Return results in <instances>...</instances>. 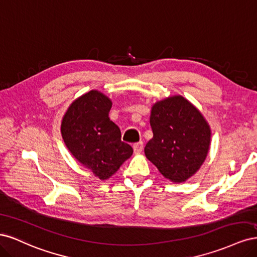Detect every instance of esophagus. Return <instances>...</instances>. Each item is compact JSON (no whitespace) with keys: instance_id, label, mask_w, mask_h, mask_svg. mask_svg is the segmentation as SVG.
Instances as JSON below:
<instances>
[{"instance_id":"esophagus-1","label":"esophagus","mask_w":257,"mask_h":257,"mask_svg":"<svg viewBox=\"0 0 257 257\" xmlns=\"http://www.w3.org/2000/svg\"><path fill=\"white\" fill-rule=\"evenodd\" d=\"M133 149H134V152L135 153H141L144 149V144L143 142H139V143H136L133 145Z\"/></svg>"}]
</instances>
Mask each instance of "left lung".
<instances>
[{"instance_id":"obj_1","label":"left lung","mask_w":257,"mask_h":257,"mask_svg":"<svg viewBox=\"0 0 257 257\" xmlns=\"http://www.w3.org/2000/svg\"><path fill=\"white\" fill-rule=\"evenodd\" d=\"M153 137L147 159L173 182H184L203 164L210 145L208 123L188 99L177 95L155 103L150 115Z\"/></svg>"}]
</instances>
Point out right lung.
<instances>
[{"label": "right lung", "instance_id": "1", "mask_svg": "<svg viewBox=\"0 0 257 257\" xmlns=\"http://www.w3.org/2000/svg\"><path fill=\"white\" fill-rule=\"evenodd\" d=\"M111 100L92 90L69 106L62 120V137L74 158L102 180L112 176L133 148L121 141V132L109 118Z\"/></svg>", "mask_w": 257, "mask_h": 257}]
</instances>
